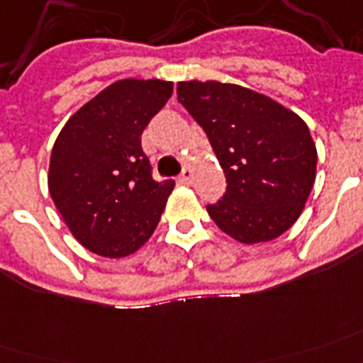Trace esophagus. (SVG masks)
Returning <instances> with one entry per match:
<instances>
[{"label":"esophagus","instance_id":"1","mask_svg":"<svg viewBox=\"0 0 363 363\" xmlns=\"http://www.w3.org/2000/svg\"><path fill=\"white\" fill-rule=\"evenodd\" d=\"M193 176H195L193 168L187 167L184 172H182V176H179V182H182V184H185V185H191V182H193Z\"/></svg>","mask_w":363,"mask_h":363}]
</instances>
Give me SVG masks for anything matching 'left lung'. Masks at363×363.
<instances>
[{
  "label": "left lung",
  "instance_id": "left-lung-1",
  "mask_svg": "<svg viewBox=\"0 0 363 363\" xmlns=\"http://www.w3.org/2000/svg\"><path fill=\"white\" fill-rule=\"evenodd\" d=\"M178 100L204 128L227 179L206 210L242 244L269 242L301 216L316 179L307 123L272 98L220 81H179Z\"/></svg>",
  "mask_w": 363,
  "mask_h": 363
}]
</instances>
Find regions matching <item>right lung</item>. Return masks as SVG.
Masks as SVG:
<instances>
[{
	"mask_svg": "<svg viewBox=\"0 0 363 363\" xmlns=\"http://www.w3.org/2000/svg\"><path fill=\"white\" fill-rule=\"evenodd\" d=\"M172 81L119 79L75 111L50 153L49 193L79 244L119 259L159 225L174 182H155L142 132L172 96Z\"/></svg>",
	"mask_w": 363,
	"mask_h": 363,
	"instance_id": "obj_1",
	"label": "right lung"
}]
</instances>
